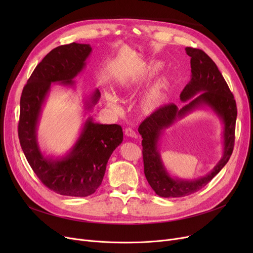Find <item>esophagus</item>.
<instances>
[{
    "label": "esophagus",
    "mask_w": 253,
    "mask_h": 253,
    "mask_svg": "<svg viewBox=\"0 0 253 253\" xmlns=\"http://www.w3.org/2000/svg\"><path fill=\"white\" fill-rule=\"evenodd\" d=\"M125 135H127L128 137H132V138H137L136 132L132 128H130V127L125 129Z\"/></svg>",
    "instance_id": "1"
}]
</instances>
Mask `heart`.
I'll use <instances>...</instances> for the list:
<instances>
[{
    "label": "heart",
    "instance_id": "heart-1",
    "mask_svg": "<svg viewBox=\"0 0 253 253\" xmlns=\"http://www.w3.org/2000/svg\"><path fill=\"white\" fill-rule=\"evenodd\" d=\"M109 102H110V104H112V105H117V97L114 96V95H112V96L109 98Z\"/></svg>",
    "mask_w": 253,
    "mask_h": 253
}]
</instances>
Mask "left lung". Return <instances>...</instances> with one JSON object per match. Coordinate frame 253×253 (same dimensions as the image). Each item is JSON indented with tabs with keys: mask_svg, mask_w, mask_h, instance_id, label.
<instances>
[{
	"mask_svg": "<svg viewBox=\"0 0 253 253\" xmlns=\"http://www.w3.org/2000/svg\"><path fill=\"white\" fill-rule=\"evenodd\" d=\"M191 57V80L180 93L181 108L174 103L165 104L145 118L138 127L142 137L144 175L155 193L164 198L191 195L204 188L230 160L235 142L237 106L234 95L217 69L216 64L200 49L187 47ZM207 106L215 112L223 123V156L219 163L205 177L182 180L171 177L158 152L157 144L164 131L178 119L195 109Z\"/></svg>",
	"mask_w": 253,
	"mask_h": 253,
	"instance_id": "obj_1",
	"label": "left lung"
}]
</instances>
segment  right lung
I'll list each match as a JSON object with an SVG mask.
<instances>
[{
    "mask_svg": "<svg viewBox=\"0 0 253 253\" xmlns=\"http://www.w3.org/2000/svg\"><path fill=\"white\" fill-rule=\"evenodd\" d=\"M91 51L89 44L79 43L54 48L36 66L20 97L18 137L24 156L40 180L63 196L87 197L95 193L111 155L123 141L121 126L95 123L90 116L65 156H46L40 149L37 130L51 84L74 87V79L85 68ZM99 97L100 92L95 89L84 99L86 113L93 109Z\"/></svg>",
    "mask_w": 253,
    "mask_h": 253,
    "instance_id": "add662e5",
    "label": "right lung"
}]
</instances>
